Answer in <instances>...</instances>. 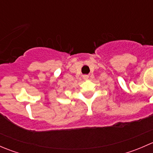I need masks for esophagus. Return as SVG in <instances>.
Returning a JSON list of instances; mask_svg holds the SVG:
<instances>
[{
    "label": "esophagus",
    "instance_id": "34e87169",
    "mask_svg": "<svg viewBox=\"0 0 153 153\" xmlns=\"http://www.w3.org/2000/svg\"><path fill=\"white\" fill-rule=\"evenodd\" d=\"M88 78H89V76H88V75H84V79L86 80V79H88Z\"/></svg>",
    "mask_w": 153,
    "mask_h": 153
}]
</instances>
